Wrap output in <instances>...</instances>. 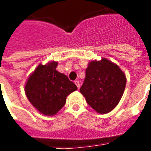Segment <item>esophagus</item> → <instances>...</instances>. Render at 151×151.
Segmentation results:
<instances>
[{"label":"esophagus","mask_w":151,"mask_h":151,"mask_svg":"<svg viewBox=\"0 0 151 151\" xmlns=\"http://www.w3.org/2000/svg\"><path fill=\"white\" fill-rule=\"evenodd\" d=\"M74 83H75L76 86H77L78 89H79V88H80V82L78 81H74Z\"/></svg>","instance_id":"1"}]
</instances>
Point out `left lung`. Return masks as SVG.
I'll list each match as a JSON object with an SVG mask.
<instances>
[{"label": "left lung", "mask_w": 151, "mask_h": 151, "mask_svg": "<svg viewBox=\"0 0 151 151\" xmlns=\"http://www.w3.org/2000/svg\"><path fill=\"white\" fill-rule=\"evenodd\" d=\"M126 76L118 66L106 58L90 62L80 91L87 103L99 114H107L121 101Z\"/></svg>", "instance_id": "8db88e82"}]
</instances>
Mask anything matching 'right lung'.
I'll use <instances>...</instances> for the list:
<instances>
[{
	"instance_id": "obj_1",
	"label": "right lung",
	"mask_w": 151,
	"mask_h": 151,
	"mask_svg": "<svg viewBox=\"0 0 151 151\" xmlns=\"http://www.w3.org/2000/svg\"><path fill=\"white\" fill-rule=\"evenodd\" d=\"M58 62L39 64L27 81L25 93L31 104L44 115H55L66 103L77 86L56 70Z\"/></svg>"
}]
</instances>
